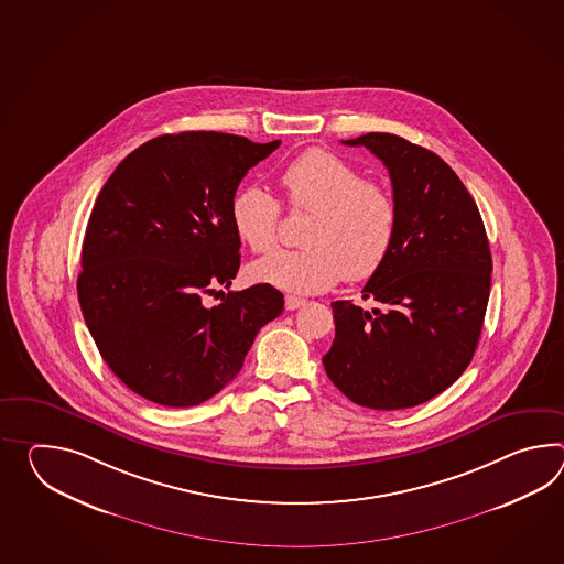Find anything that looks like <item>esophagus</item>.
<instances>
[{"mask_svg":"<svg viewBox=\"0 0 564 564\" xmlns=\"http://www.w3.org/2000/svg\"><path fill=\"white\" fill-rule=\"evenodd\" d=\"M303 305H305V300H300V297H291V295L285 297V307H288L289 312H295V310H300V307H303Z\"/></svg>","mask_w":564,"mask_h":564,"instance_id":"obj_1","label":"esophagus"}]
</instances>
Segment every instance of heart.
I'll return each instance as SVG.
<instances>
[{"instance_id":"obj_1","label":"heart","mask_w":564,"mask_h":564,"mask_svg":"<svg viewBox=\"0 0 564 564\" xmlns=\"http://www.w3.org/2000/svg\"><path fill=\"white\" fill-rule=\"evenodd\" d=\"M285 200L312 213L303 232L305 249L276 251L251 264L252 281L310 295L348 276L375 275L397 237L399 210L390 189L364 180L358 167L326 150H307L281 172ZM281 206L259 186L238 189L230 204L237 237L252 252L275 249Z\"/></svg>"}]
</instances>
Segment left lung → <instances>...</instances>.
<instances>
[{
  "label": "left lung",
  "mask_w": 564,
  "mask_h": 564,
  "mask_svg": "<svg viewBox=\"0 0 564 564\" xmlns=\"http://www.w3.org/2000/svg\"><path fill=\"white\" fill-rule=\"evenodd\" d=\"M364 145L389 170L399 210L384 264L362 300L334 301L336 338L324 356L329 380L351 402L399 411L426 402L464 375L481 334L491 254L464 182L437 153L392 133L341 141Z\"/></svg>",
  "instance_id": "obj_1"
}]
</instances>
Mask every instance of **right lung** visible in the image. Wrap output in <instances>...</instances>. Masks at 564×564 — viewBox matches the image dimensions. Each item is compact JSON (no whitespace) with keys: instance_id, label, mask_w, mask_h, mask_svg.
Returning a JSON list of instances; mask_svg holds the SVG:
<instances>
[{"instance_id":"add662e5","label":"right lung","mask_w":564,"mask_h":564,"mask_svg":"<svg viewBox=\"0 0 564 564\" xmlns=\"http://www.w3.org/2000/svg\"><path fill=\"white\" fill-rule=\"evenodd\" d=\"M279 143L216 131L160 135L100 189L76 291L102 360L139 397L177 409L208 401L283 312V293L264 283L216 291L240 267L230 220L238 184ZM214 292L224 300L208 308L203 297Z\"/></svg>"}]
</instances>
